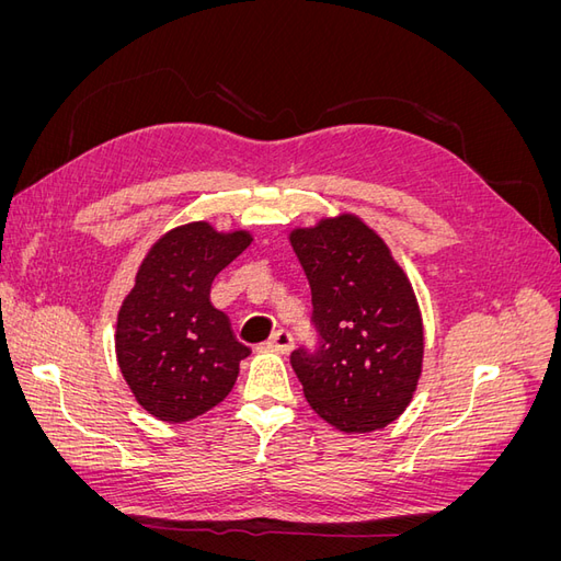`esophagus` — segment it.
Listing matches in <instances>:
<instances>
[{
    "label": "esophagus",
    "mask_w": 561,
    "mask_h": 561,
    "mask_svg": "<svg viewBox=\"0 0 561 561\" xmlns=\"http://www.w3.org/2000/svg\"><path fill=\"white\" fill-rule=\"evenodd\" d=\"M293 346H295V339H293V334L287 332V330H278V332H274V334H271L268 342L264 344V348H268V351H276V353H290V351H293Z\"/></svg>",
    "instance_id": "34e87169"
}]
</instances>
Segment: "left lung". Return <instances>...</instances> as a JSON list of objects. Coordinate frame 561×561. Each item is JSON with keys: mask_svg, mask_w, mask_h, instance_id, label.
Masks as SVG:
<instances>
[{"mask_svg": "<svg viewBox=\"0 0 561 561\" xmlns=\"http://www.w3.org/2000/svg\"><path fill=\"white\" fill-rule=\"evenodd\" d=\"M311 285L316 348L290 363L313 410L344 433H369L410 404L423 360V325L410 280L358 217L290 233Z\"/></svg>", "mask_w": 561, "mask_h": 561, "instance_id": "8db88e82", "label": "left lung"}]
</instances>
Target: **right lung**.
Listing matches in <instances>:
<instances>
[{
    "label": "right lung",
    "instance_id": "obj_1",
    "mask_svg": "<svg viewBox=\"0 0 561 561\" xmlns=\"http://www.w3.org/2000/svg\"><path fill=\"white\" fill-rule=\"evenodd\" d=\"M250 233L208 222L168 231L151 245L116 320V360L135 400L161 421L182 423L222 402L250 348L210 285L250 245Z\"/></svg>",
    "mask_w": 561,
    "mask_h": 561
}]
</instances>
